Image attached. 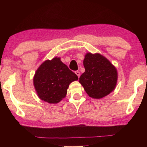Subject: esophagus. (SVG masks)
<instances>
[{
  "label": "esophagus",
  "instance_id": "esophagus-1",
  "mask_svg": "<svg viewBox=\"0 0 147 147\" xmlns=\"http://www.w3.org/2000/svg\"><path fill=\"white\" fill-rule=\"evenodd\" d=\"M75 74H76L77 76H78V78L80 77V73L79 71H76V72H75Z\"/></svg>",
  "mask_w": 147,
  "mask_h": 147
}]
</instances>
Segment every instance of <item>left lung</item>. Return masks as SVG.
Segmentation results:
<instances>
[{
  "mask_svg": "<svg viewBox=\"0 0 147 147\" xmlns=\"http://www.w3.org/2000/svg\"><path fill=\"white\" fill-rule=\"evenodd\" d=\"M84 66L86 71L80 77L79 82L90 97L102 98L115 89L117 71L105 57L98 53H87Z\"/></svg>",
  "mask_w": 147,
  "mask_h": 147,
  "instance_id": "obj_1",
  "label": "left lung"
}]
</instances>
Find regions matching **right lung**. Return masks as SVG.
Segmentation results:
<instances>
[{
  "label": "right lung",
  "mask_w": 147,
  "mask_h": 147,
  "mask_svg": "<svg viewBox=\"0 0 147 147\" xmlns=\"http://www.w3.org/2000/svg\"><path fill=\"white\" fill-rule=\"evenodd\" d=\"M75 73L55 57L45 61L37 69L34 86L39 98L49 104H57L65 97L69 84L78 80Z\"/></svg>",
  "instance_id": "right-lung-1"
}]
</instances>
